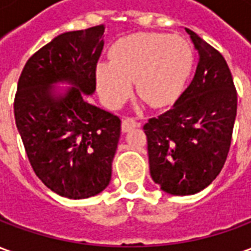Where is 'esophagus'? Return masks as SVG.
<instances>
[{
  "label": "esophagus",
  "instance_id": "obj_1",
  "mask_svg": "<svg viewBox=\"0 0 251 251\" xmlns=\"http://www.w3.org/2000/svg\"><path fill=\"white\" fill-rule=\"evenodd\" d=\"M140 124L137 122L134 118H130V117H126L122 120V131H129L134 127H138Z\"/></svg>",
  "mask_w": 251,
  "mask_h": 251
}]
</instances>
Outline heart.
I'll list each match as a JSON object with an SVG mask.
<instances>
[{"instance_id":"obj_1","label":"heart","mask_w":251,"mask_h":251,"mask_svg":"<svg viewBox=\"0 0 251 251\" xmlns=\"http://www.w3.org/2000/svg\"><path fill=\"white\" fill-rule=\"evenodd\" d=\"M194 67L188 43L167 33H136L110 50V63H99L95 79L99 94L110 106H120L131 93L154 107L172 103L183 91Z\"/></svg>"}]
</instances>
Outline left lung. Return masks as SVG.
Returning a JSON list of instances; mask_svg holds the SVG:
<instances>
[{"label": "left lung", "mask_w": 251, "mask_h": 251, "mask_svg": "<svg viewBox=\"0 0 251 251\" xmlns=\"http://www.w3.org/2000/svg\"><path fill=\"white\" fill-rule=\"evenodd\" d=\"M185 32L199 53L194 79L168 111L144 125L153 181L177 196L199 192L221 174L237 117V90L225 57Z\"/></svg>", "instance_id": "1"}]
</instances>
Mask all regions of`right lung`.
<instances>
[{
  "label": "right lung",
  "instance_id": "right-lung-1",
  "mask_svg": "<svg viewBox=\"0 0 251 251\" xmlns=\"http://www.w3.org/2000/svg\"><path fill=\"white\" fill-rule=\"evenodd\" d=\"M104 25L66 32L29 57L14 98L16 126L36 176L55 194L86 199L111 179L121 120L88 103ZM67 81L74 88L57 92Z\"/></svg>",
  "mask_w": 251,
  "mask_h": 251
}]
</instances>
